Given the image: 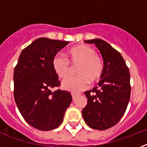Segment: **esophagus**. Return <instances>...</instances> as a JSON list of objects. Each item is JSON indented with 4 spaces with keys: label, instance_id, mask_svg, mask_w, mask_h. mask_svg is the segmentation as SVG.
I'll use <instances>...</instances> for the list:
<instances>
[{
    "label": "esophagus",
    "instance_id": "esophagus-1",
    "mask_svg": "<svg viewBox=\"0 0 147 147\" xmlns=\"http://www.w3.org/2000/svg\"><path fill=\"white\" fill-rule=\"evenodd\" d=\"M71 97H72V98L73 99H75L76 98V96H78V93H76V92H71Z\"/></svg>",
    "mask_w": 147,
    "mask_h": 147
}]
</instances>
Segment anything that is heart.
<instances>
[{
  "label": "heart",
  "instance_id": "b5f03b06",
  "mask_svg": "<svg viewBox=\"0 0 147 147\" xmlns=\"http://www.w3.org/2000/svg\"><path fill=\"white\" fill-rule=\"evenodd\" d=\"M66 55L72 65L78 66L76 71L78 76L69 77L62 82V87L65 90L81 92L87 87L88 82H96L101 78L105 69L104 61L92 47L85 44L77 45L67 50ZM52 65L60 78H66L71 70L69 63L60 55L53 57Z\"/></svg>",
  "mask_w": 147,
  "mask_h": 147
}]
</instances>
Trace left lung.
<instances>
[{"instance_id":"left-lung-1","label":"left lung","mask_w":147,"mask_h":147,"mask_svg":"<svg viewBox=\"0 0 147 147\" xmlns=\"http://www.w3.org/2000/svg\"><path fill=\"white\" fill-rule=\"evenodd\" d=\"M85 42L99 49L105 69L98 85L85 92L88 103L82 113L88 126L105 130L118 123L125 113L131 89L130 71L121 53L109 43L100 39Z\"/></svg>"}]
</instances>
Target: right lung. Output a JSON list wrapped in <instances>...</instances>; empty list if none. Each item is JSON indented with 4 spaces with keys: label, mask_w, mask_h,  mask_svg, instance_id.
<instances>
[{
    "label": "right lung",
    "mask_w": 147,
    "mask_h": 147,
    "mask_svg": "<svg viewBox=\"0 0 147 147\" xmlns=\"http://www.w3.org/2000/svg\"><path fill=\"white\" fill-rule=\"evenodd\" d=\"M69 42L39 38L22 51L15 67V102L24 120L38 130L58 127L72 100L70 92L52 91L60 85L52 61Z\"/></svg>",
    "instance_id": "right-lung-1"
}]
</instances>
